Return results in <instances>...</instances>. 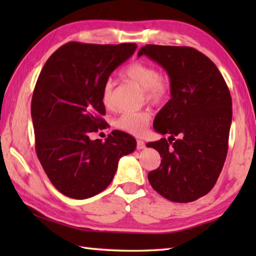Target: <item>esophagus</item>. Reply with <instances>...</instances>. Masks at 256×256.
<instances>
[{"label":"esophagus","mask_w":256,"mask_h":256,"mask_svg":"<svg viewBox=\"0 0 256 256\" xmlns=\"http://www.w3.org/2000/svg\"><path fill=\"white\" fill-rule=\"evenodd\" d=\"M144 148H146L144 141L138 140V141H136V149H138V150H142V149H144Z\"/></svg>","instance_id":"1"}]
</instances>
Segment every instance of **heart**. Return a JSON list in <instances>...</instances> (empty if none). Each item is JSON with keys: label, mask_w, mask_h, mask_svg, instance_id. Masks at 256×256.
Returning <instances> with one entry per match:
<instances>
[{"label": "heart", "mask_w": 256, "mask_h": 256, "mask_svg": "<svg viewBox=\"0 0 256 256\" xmlns=\"http://www.w3.org/2000/svg\"><path fill=\"white\" fill-rule=\"evenodd\" d=\"M124 79L138 84L144 89L146 100L158 105L164 102L170 94V84L166 76L160 74L152 64L142 60H134L123 68ZM112 82L107 81L102 90V102L106 108L112 107ZM151 115L149 112H125L115 120V126L131 133L141 136L149 126Z\"/></svg>", "instance_id": "1"}]
</instances>
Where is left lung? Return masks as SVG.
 <instances>
[{
    "label": "left lung",
    "instance_id": "8db88e82",
    "mask_svg": "<svg viewBox=\"0 0 256 256\" xmlns=\"http://www.w3.org/2000/svg\"><path fill=\"white\" fill-rule=\"evenodd\" d=\"M144 54L167 71L172 94L154 122L170 138L146 144L162 158L149 183L170 201H196L214 188L226 160L230 92L216 64L196 48L146 45L138 56Z\"/></svg>",
    "mask_w": 256,
    "mask_h": 256
}]
</instances>
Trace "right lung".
Segmentation results:
<instances>
[{"mask_svg": "<svg viewBox=\"0 0 256 256\" xmlns=\"http://www.w3.org/2000/svg\"><path fill=\"white\" fill-rule=\"evenodd\" d=\"M136 48L132 42H66L38 76L32 99L34 148L50 183L64 196L76 200L97 196L114 178L120 158L136 150V138L120 131L105 142L90 138L107 126L104 84Z\"/></svg>", "mask_w": 256, "mask_h": 256, "instance_id": "right-lung-1", "label": "right lung"}]
</instances>
